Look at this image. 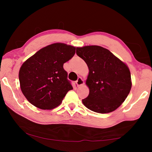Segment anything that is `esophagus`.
Listing matches in <instances>:
<instances>
[{"instance_id":"obj_1","label":"esophagus","mask_w":152,"mask_h":152,"mask_svg":"<svg viewBox=\"0 0 152 152\" xmlns=\"http://www.w3.org/2000/svg\"><path fill=\"white\" fill-rule=\"evenodd\" d=\"M76 83L77 84V86H80L83 85V84H84V80H82V78H78V80H76Z\"/></svg>"}]
</instances>
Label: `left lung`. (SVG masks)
Masks as SVG:
<instances>
[{
    "mask_svg": "<svg viewBox=\"0 0 152 152\" xmlns=\"http://www.w3.org/2000/svg\"><path fill=\"white\" fill-rule=\"evenodd\" d=\"M76 54L89 69L86 84L89 94L82 100L92 111H114L125 101L132 88L128 66L107 49L98 45L76 48Z\"/></svg>",
    "mask_w": 152,
    "mask_h": 152,
    "instance_id": "left-lung-1",
    "label": "left lung"
}]
</instances>
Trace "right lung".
<instances>
[{"label": "right lung", "instance_id": "obj_1", "mask_svg": "<svg viewBox=\"0 0 152 152\" xmlns=\"http://www.w3.org/2000/svg\"><path fill=\"white\" fill-rule=\"evenodd\" d=\"M76 48L56 43L41 49L23 64L19 78L23 94L31 104L43 110L61 104L72 90L64 64L70 60Z\"/></svg>", "mask_w": 152, "mask_h": 152}]
</instances>
